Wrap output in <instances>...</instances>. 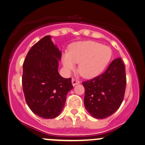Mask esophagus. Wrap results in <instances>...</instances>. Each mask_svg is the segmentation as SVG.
<instances>
[{"instance_id":"obj_1","label":"esophagus","mask_w":145,"mask_h":145,"mask_svg":"<svg viewBox=\"0 0 145 145\" xmlns=\"http://www.w3.org/2000/svg\"><path fill=\"white\" fill-rule=\"evenodd\" d=\"M79 83H80V82H79V80H77V79H72V84L73 86L79 84Z\"/></svg>"}]
</instances>
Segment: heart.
<instances>
[{
    "mask_svg": "<svg viewBox=\"0 0 145 145\" xmlns=\"http://www.w3.org/2000/svg\"><path fill=\"white\" fill-rule=\"evenodd\" d=\"M112 50L108 46L97 42H78L69 48L68 53L62 57V63L67 71L74 68V63H79L81 75L87 78L95 77L104 71L110 62Z\"/></svg>",
    "mask_w": 145,
    "mask_h": 145,
    "instance_id": "heart-1",
    "label": "heart"
}]
</instances>
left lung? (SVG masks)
Masks as SVG:
<instances>
[{
  "instance_id": "obj_1",
  "label": "left lung",
  "mask_w": 145,
  "mask_h": 145,
  "mask_svg": "<svg viewBox=\"0 0 145 145\" xmlns=\"http://www.w3.org/2000/svg\"><path fill=\"white\" fill-rule=\"evenodd\" d=\"M85 88L84 106L93 118L104 119L120 106L125 93V66L120 57L114 59L105 72L82 82Z\"/></svg>"
}]
</instances>
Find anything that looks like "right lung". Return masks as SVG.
<instances>
[{"instance_id":"add662e5","label":"right lung","mask_w":145,"mask_h":145,"mask_svg":"<svg viewBox=\"0 0 145 145\" xmlns=\"http://www.w3.org/2000/svg\"><path fill=\"white\" fill-rule=\"evenodd\" d=\"M61 57V52L48 35L31 48L23 65L26 103L34 113L46 119L60 114L67 94L73 88L71 78L65 79L59 74Z\"/></svg>"}]
</instances>
